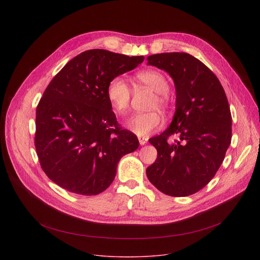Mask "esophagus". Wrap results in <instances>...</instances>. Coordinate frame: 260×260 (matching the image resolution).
Masks as SVG:
<instances>
[{"instance_id": "1", "label": "esophagus", "mask_w": 260, "mask_h": 260, "mask_svg": "<svg viewBox=\"0 0 260 260\" xmlns=\"http://www.w3.org/2000/svg\"><path fill=\"white\" fill-rule=\"evenodd\" d=\"M139 142H140V145L143 146L148 142V139L145 138V137H139Z\"/></svg>"}]
</instances>
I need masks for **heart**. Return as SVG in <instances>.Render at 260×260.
I'll return each instance as SVG.
<instances>
[{"instance_id": "heart-1", "label": "heart", "mask_w": 260, "mask_h": 260, "mask_svg": "<svg viewBox=\"0 0 260 260\" xmlns=\"http://www.w3.org/2000/svg\"><path fill=\"white\" fill-rule=\"evenodd\" d=\"M137 80L156 92L152 101L151 108L160 107L167 109L169 100L167 92L169 90V81L162 73L158 71H144L137 75ZM107 99L118 114H124L131 102V88L122 77H115L107 86ZM164 124V118L157 111L138 113L126 120V127L139 137H147L151 133L159 129Z\"/></svg>"}]
</instances>
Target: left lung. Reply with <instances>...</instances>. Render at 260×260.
I'll return each mask as SVG.
<instances>
[{
    "instance_id": "8db88e82",
    "label": "left lung",
    "mask_w": 260,
    "mask_h": 260,
    "mask_svg": "<svg viewBox=\"0 0 260 260\" xmlns=\"http://www.w3.org/2000/svg\"><path fill=\"white\" fill-rule=\"evenodd\" d=\"M147 60L174 80L176 111L170 126L149 139L157 158L146 174L162 193L187 197L206 186L225 157L232 141L229 101L215 74L188 53L153 54ZM174 134L179 140L168 141Z\"/></svg>"
}]
</instances>
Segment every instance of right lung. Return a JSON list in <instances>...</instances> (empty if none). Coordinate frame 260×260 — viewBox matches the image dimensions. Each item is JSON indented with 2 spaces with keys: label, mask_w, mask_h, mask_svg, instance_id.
I'll list each match as a JSON object with an SVG mask.
<instances>
[{
  "label": "right lung",
  "mask_w": 260,
  "mask_h": 260,
  "mask_svg": "<svg viewBox=\"0 0 260 260\" xmlns=\"http://www.w3.org/2000/svg\"><path fill=\"white\" fill-rule=\"evenodd\" d=\"M144 56L91 49L71 59L51 80L36 111L35 146L42 170L61 188L81 196L106 190L120 158L139 147L117 126L107 99L113 78Z\"/></svg>",
  "instance_id": "obj_1"
}]
</instances>
